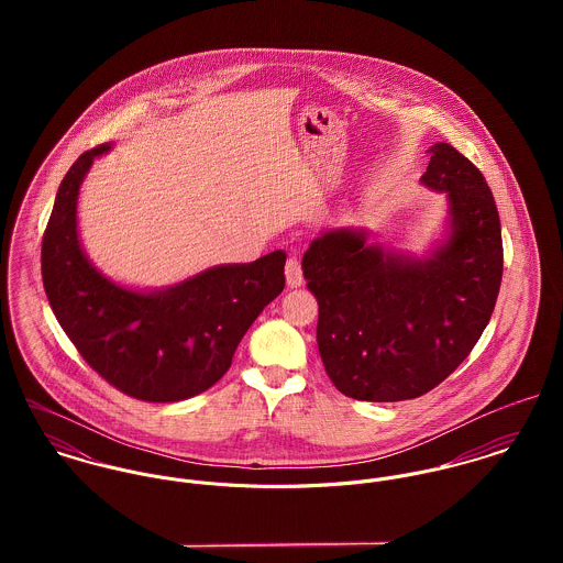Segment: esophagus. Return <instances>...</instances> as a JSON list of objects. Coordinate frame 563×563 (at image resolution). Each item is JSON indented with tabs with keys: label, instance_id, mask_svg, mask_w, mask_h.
I'll use <instances>...</instances> for the list:
<instances>
[{
	"label": "esophagus",
	"instance_id": "obj_1",
	"mask_svg": "<svg viewBox=\"0 0 563 563\" xmlns=\"http://www.w3.org/2000/svg\"><path fill=\"white\" fill-rule=\"evenodd\" d=\"M286 284L290 288H299L303 284V271H301V262L297 257H290L286 262Z\"/></svg>",
	"mask_w": 563,
	"mask_h": 563
}]
</instances>
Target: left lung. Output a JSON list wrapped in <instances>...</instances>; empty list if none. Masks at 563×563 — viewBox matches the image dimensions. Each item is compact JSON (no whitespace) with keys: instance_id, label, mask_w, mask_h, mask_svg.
<instances>
[{"instance_id":"1","label":"left lung","mask_w":563,"mask_h":563,"mask_svg":"<svg viewBox=\"0 0 563 563\" xmlns=\"http://www.w3.org/2000/svg\"><path fill=\"white\" fill-rule=\"evenodd\" d=\"M420 181L446 195V230L411 257L355 228L327 230L303 255L319 301L317 342L333 386L357 401L422 397L473 351L503 277L498 210L482 170L449 143Z\"/></svg>"}]
</instances>
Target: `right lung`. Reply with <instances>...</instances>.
I'll return each mask as SVG.
<instances>
[{
	"label": "right lung",
	"mask_w": 563,
	"mask_h": 563,
	"mask_svg": "<svg viewBox=\"0 0 563 563\" xmlns=\"http://www.w3.org/2000/svg\"><path fill=\"white\" fill-rule=\"evenodd\" d=\"M110 150L81 154L58 188L41 249L43 286L60 327L108 384L141 401H184L228 373L246 329L284 290L286 253L219 264L162 290L112 282L78 236L81 181Z\"/></svg>",
	"instance_id": "add662e5"
}]
</instances>
